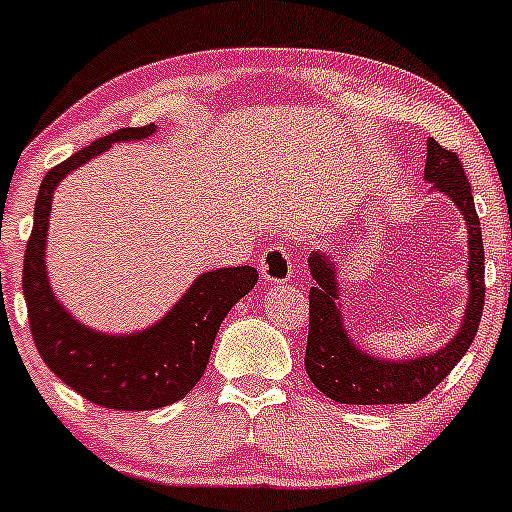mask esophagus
<instances>
[{"label": "esophagus", "mask_w": 512, "mask_h": 512, "mask_svg": "<svg viewBox=\"0 0 512 512\" xmlns=\"http://www.w3.org/2000/svg\"><path fill=\"white\" fill-rule=\"evenodd\" d=\"M261 276L263 281L268 283H286L293 273V258L291 251L286 249L283 244H271L266 251L261 254Z\"/></svg>", "instance_id": "1"}]
</instances>
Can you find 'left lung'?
I'll list each match as a JSON object with an SVG mask.
<instances>
[{"mask_svg": "<svg viewBox=\"0 0 512 512\" xmlns=\"http://www.w3.org/2000/svg\"><path fill=\"white\" fill-rule=\"evenodd\" d=\"M424 177L446 192L461 209L468 224V281L471 298L466 305V318L461 330L444 350L429 357H416L409 362H382L365 355L352 345L340 320L337 308L335 266L328 256L315 251L310 254V273L315 286L310 288L308 345H305V372L310 382L340 404H414L424 399L431 389L449 377L471 347L478 333L486 300V263H483V236L473 204L471 184L463 172L461 157L446 150L434 138L426 140Z\"/></svg>", "mask_w": 512, "mask_h": 512, "instance_id": "obj_1", "label": "left lung"}]
</instances>
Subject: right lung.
Returning <instances> with one entry per match:
<instances>
[{
	"label": "right lung",
	"instance_id": "right-lung-1",
	"mask_svg": "<svg viewBox=\"0 0 512 512\" xmlns=\"http://www.w3.org/2000/svg\"><path fill=\"white\" fill-rule=\"evenodd\" d=\"M152 130L155 125L115 130L46 172L36 197L34 229L21 276L31 337L46 367L83 399L120 412H145L187 397L207 370L221 320L258 281V271L251 266L202 273L170 315L138 335L93 333L61 308L44 271L46 229L56 184L113 142L142 140Z\"/></svg>",
	"mask_w": 512,
	"mask_h": 512
}]
</instances>
